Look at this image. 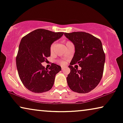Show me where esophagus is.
Masks as SVG:
<instances>
[{
	"mask_svg": "<svg viewBox=\"0 0 123 123\" xmlns=\"http://www.w3.org/2000/svg\"><path fill=\"white\" fill-rule=\"evenodd\" d=\"M65 68V67H62V70H64V69Z\"/></svg>",
	"mask_w": 123,
	"mask_h": 123,
	"instance_id": "esophagus-1",
	"label": "esophagus"
}]
</instances>
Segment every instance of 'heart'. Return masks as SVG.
Listing matches in <instances>:
<instances>
[{"mask_svg": "<svg viewBox=\"0 0 123 123\" xmlns=\"http://www.w3.org/2000/svg\"><path fill=\"white\" fill-rule=\"evenodd\" d=\"M68 42L66 43V44H67ZM54 44H51V46H50V50L51 53L53 52V48H54ZM60 63L62 64H64V62H60Z\"/></svg>", "mask_w": 123, "mask_h": 123, "instance_id": "heart-1", "label": "heart"}]
</instances>
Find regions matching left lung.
I'll return each instance as SVG.
<instances>
[{
	"instance_id": "8db88e82",
	"label": "left lung",
	"mask_w": 123,
	"mask_h": 123,
	"mask_svg": "<svg viewBox=\"0 0 123 123\" xmlns=\"http://www.w3.org/2000/svg\"><path fill=\"white\" fill-rule=\"evenodd\" d=\"M64 35L75 47L74 56L69 65L70 72L67 78L68 85L74 92L87 93L98 85L102 78L105 60L102 43L85 32L64 33ZM75 63L82 68L81 70L72 67Z\"/></svg>"
}]
</instances>
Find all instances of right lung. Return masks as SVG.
<instances>
[{"instance_id": "1", "label": "right lung", "mask_w": 123, "mask_h": 123, "mask_svg": "<svg viewBox=\"0 0 123 123\" xmlns=\"http://www.w3.org/2000/svg\"><path fill=\"white\" fill-rule=\"evenodd\" d=\"M63 34V32L38 29L21 40L16 64L21 81L30 91L41 93L49 91L53 87L55 77L62 70L61 67L52 63L48 69L42 63L50 56V48L53 43Z\"/></svg>"}]
</instances>
